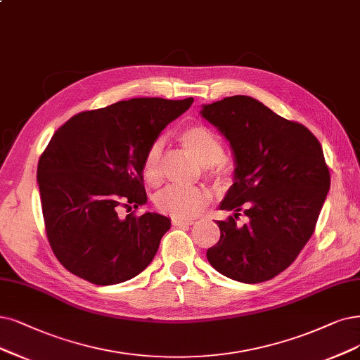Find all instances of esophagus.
Instances as JSON below:
<instances>
[{
    "label": "esophagus",
    "instance_id": "34e87169",
    "mask_svg": "<svg viewBox=\"0 0 360 360\" xmlns=\"http://www.w3.org/2000/svg\"><path fill=\"white\" fill-rule=\"evenodd\" d=\"M172 224L175 225V227H187V225L194 224V219H176V218H173Z\"/></svg>",
    "mask_w": 360,
    "mask_h": 360
}]
</instances>
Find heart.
I'll list each match as a JSON object with an SVG mask.
<instances>
[{
    "instance_id": "obj_1",
    "label": "heart",
    "mask_w": 360,
    "mask_h": 360,
    "mask_svg": "<svg viewBox=\"0 0 360 360\" xmlns=\"http://www.w3.org/2000/svg\"><path fill=\"white\" fill-rule=\"evenodd\" d=\"M179 141L198 163L207 167L209 176L222 179L231 172V166L225 162L224 143L214 130L206 126L195 124L184 129L179 133ZM163 148L162 143L154 142L145 153L142 162L143 179L151 187H157L163 181ZM209 193L198 187H166L155 195V207L162 214L176 219H190L200 214L209 203Z\"/></svg>"
}]
</instances>
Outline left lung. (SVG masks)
<instances>
[{"label":"left lung","instance_id":"1","mask_svg":"<svg viewBox=\"0 0 360 360\" xmlns=\"http://www.w3.org/2000/svg\"><path fill=\"white\" fill-rule=\"evenodd\" d=\"M202 115L230 141L236 158V182L221 203L236 214L217 221L221 237L207 249V261L233 281L267 282L314 233L330 185L322 145L301 123L249 96L205 105ZM240 211L250 218L242 228Z\"/></svg>","mask_w":360,"mask_h":360}]
</instances>
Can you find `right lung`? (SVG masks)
Masks as SVG:
<instances>
[{
  "instance_id": "add662e5",
  "label": "right lung",
  "mask_w": 360,
  "mask_h": 360,
  "mask_svg": "<svg viewBox=\"0 0 360 360\" xmlns=\"http://www.w3.org/2000/svg\"><path fill=\"white\" fill-rule=\"evenodd\" d=\"M193 98H135L75 114L39 157L37 179L53 254L70 273L93 285L129 281L148 267L169 218L118 209L146 203L142 162Z\"/></svg>"
}]
</instances>
